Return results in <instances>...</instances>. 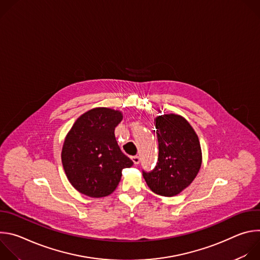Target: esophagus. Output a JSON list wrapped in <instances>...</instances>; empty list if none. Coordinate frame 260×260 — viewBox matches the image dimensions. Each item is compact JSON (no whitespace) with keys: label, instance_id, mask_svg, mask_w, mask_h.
I'll return each mask as SVG.
<instances>
[{"label":"esophagus","instance_id":"obj_1","mask_svg":"<svg viewBox=\"0 0 260 260\" xmlns=\"http://www.w3.org/2000/svg\"><path fill=\"white\" fill-rule=\"evenodd\" d=\"M132 159H133V161H134L135 165H139V164H140V157H139V156H133Z\"/></svg>","mask_w":260,"mask_h":260}]
</instances>
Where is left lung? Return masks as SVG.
Wrapping results in <instances>:
<instances>
[{
	"label": "left lung",
	"mask_w": 260,
	"mask_h": 260,
	"mask_svg": "<svg viewBox=\"0 0 260 260\" xmlns=\"http://www.w3.org/2000/svg\"><path fill=\"white\" fill-rule=\"evenodd\" d=\"M154 125L158 159L150 173L143 172V177L154 193L175 197L189 186L201 169V144L193 127L181 115H159Z\"/></svg>",
	"instance_id": "8db88e82"
}]
</instances>
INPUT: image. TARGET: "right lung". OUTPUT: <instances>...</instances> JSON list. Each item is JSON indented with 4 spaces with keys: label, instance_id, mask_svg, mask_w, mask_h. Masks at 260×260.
<instances>
[{
    "label": "right lung",
    "instance_id": "1",
    "mask_svg": "<svg viewBox=\"0 0 260 260\" xmlns=\"http://www.w3.org/2000/svg\"><path fill=\"white\" fill-rule=\"evenodd\" d=\"M122 118L118 110L93 108L67 134L61 162L68 180L80 193L90 198L111 194L120 182L122 170L134 165L115 139V127Z\"/></svg>",
    "mask_w": 260,
    "mask_h": 260
}]
</instances>
